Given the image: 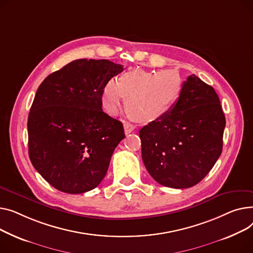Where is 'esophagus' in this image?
<instances>
[{"mask_svg": "<svg viewBox=\"0 0 253 253\" xmlns=\"http://www.w3.org/2000/svg\"><path fill=\"white\" fill-rule=\"evenodd\" d=\"M124 128H125L126 135H127V133L131 132L133 129H135V126L129 124V123H125V124H124Z\"/></svg>", "mask_w": 253, "mask_h": 253, "instance_id": "esophagus-1", "label": "esophagus"}]
</instances>
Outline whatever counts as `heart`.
Returning <instances> with one entry per match:
<instances>
[{
  "instance_id": "1",
  "label": "heart",
  "mask_w": 253,
  "mask_h": 253,
  "mask_svg": "<svg viewBox=\"0 0 253 253\" xmlns=\"http://www.w3.org/2000/svg\"><path fill=\"white\" fill-rule=\"evenodd\" d=\"M183 87L180 74L173 70L125 72L118 80H109L102 90V105L116 114L127 98L126 108L141 122H153L170 110Z\"/></svg>"
}]
</instances>
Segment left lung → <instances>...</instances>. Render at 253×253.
<instances>
[{"mask_svg": "<svg viewBox=\"0 0 253 253\" xmlns=\"http://www.w3.org/2000/svg\"><path fill=\"white\" fill-rule=\"evenodd\" d=\"M225 126L214 88L192 74L170 110L140 129L148 172L166 187L195 186L221 154Z\"/></svg>", "mask_w": 253, "mask_h": 253, "instance_id": "1", "label": "left lung"}]
</instances>
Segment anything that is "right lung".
<instances>
[{
    "instance_id": "right-lung-1",
    "label": "right lung",
    "mask_w": 253,
    "mask_h": 253,
    "mask_svg": "<svg viewBox=\"0 0 253 253\" xmlns=\"http://www.w3.org/2000/svg\"><path fill=\"white\" fill-rule=\"evenodd\" d=\"M123 70L105 59H78L40 84L28 114V154L57 190L81 194L106 175L126 135L123 124L103 111L102 90Z\"/></svg>"
}]
</instances>
